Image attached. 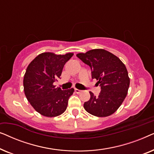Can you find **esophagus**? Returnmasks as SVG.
I'll use <instances>...</instances> for the list:
<instances>
[{
	"instance_id": "obj_1",
	"label": "esophagus",
	"mask_w": 154,
	"mask_h": 154,
	"mask_svg": "<svg viewBox=\"0 0 154 154\" xmlns=\"http://www.w3.org/2000/svg\"><path fill=\"white\" fill-rule=\"evenodd\" d=\"M74 90H75V92H76V93H78V94H79V93H80V92H81V90L76 89V88H75V89H74Z\"/></svg>"
}]
</instances>
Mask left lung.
Segmentation results:
<instances>
[{
    "instance_id": "8db88e82",
    "label": "left lung",
    "mask_w": 154,
    "mask_h": 154,
    "mask_svg": "<svg viewBox=\"0 0 154 154\" xmlns=\"http://www.w3.org/2000/svg\"><path fill=\"white\" fill-rule=\"evenodd\" d=\"M76 56L91 69L92 79L101 87L98 97L90 92L84 109L90 114L106 117L113 114L126 97L130 79L125 64L114 54L104 49H94Z\"/></svg>"
}]
</instances>
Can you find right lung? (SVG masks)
Listing matches in <instances>:
<instances>
[{"label":"right lung","mask_w":154,"mask_h":154,"mask_svg":"<svg viewBox=\"0 0 154 154\" xmlns=\"http://www.w3.org/2000/svg\"><path fill=\"white\" fill-rule=\"evenodd\" d=\"M73 54L44 52L27 67L23 81L24 94L33 109L44 116H57L66 111L74 89L62 90L53 83L60 79L63 67Z\"/></svg>","instance_id":"right-lung-1"}]
</instances>
